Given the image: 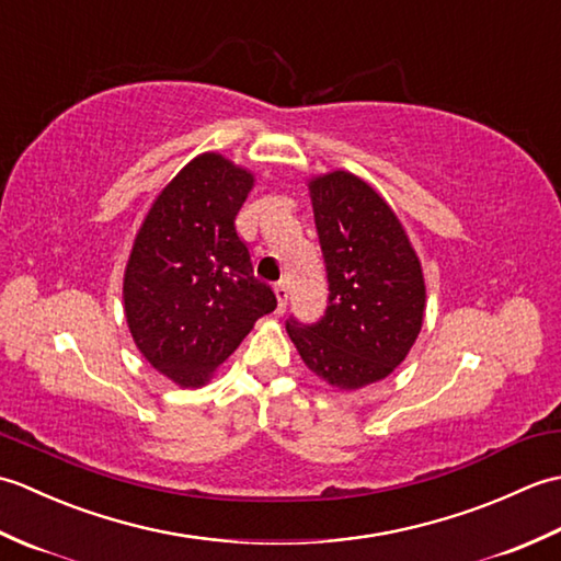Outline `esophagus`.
I'll list each match as a JSON object with an SVG mask.
<instances>
[{
	"label": "esophagus",
	"instance_id": "esophagus-1",
	"mask_svg": "<svg viewBox=\"0 0 561 561\" xmlns=\"http://www.w3.org/2000/svg\"><path fill=\"white\" fill-rule=\"evenodd\" d=\"M274 296H277V313H284V308H287V299H289V287L284 282H279L277 287H274Z\"/></svg>",
	"mask_w": 561,
	"mask_h": 561
}]
</instances>
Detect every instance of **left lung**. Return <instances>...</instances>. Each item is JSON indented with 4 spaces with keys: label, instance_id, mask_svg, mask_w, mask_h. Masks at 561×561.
I'll return each mask as SVG.
<instances>
[{
    "label": "left lung",
    "instance_id": "8db88e82",
    "mask_svg": "<svg viewBox=\"0 0 561 561\" xmlns=\"http://www.w3.org/2000/svg\"><path fill=\"white\" fill-rule=\"evenodd\" d=\"M328 270V311L316 325L287 323L304 364L337 390L383 380L404 362L424 323L422 262L376 190L350 171L308 181Z\"/></svg>",
    "mask_w": 561,
    "mask_h": 561
}]
</instances>
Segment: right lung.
Listing matches in <instances>:
<instances>
[{"label": "right lung", "mask_w": 561, "mask_h": 561, "mask_svg": "<svg viewBox=\"0 0 561 561\" xmlns=\"http://www.w3.org/2000/svg\"><path fill=\"white\" fill-rule=\"evenodd\" d=\"M255 175L217 151L183 165L153 199L129 253L123 301L141 356L181 388H202L255 320L277 308L236 233Z\"/></svg>", "instance_id": "obj_1"}]
</instances>
